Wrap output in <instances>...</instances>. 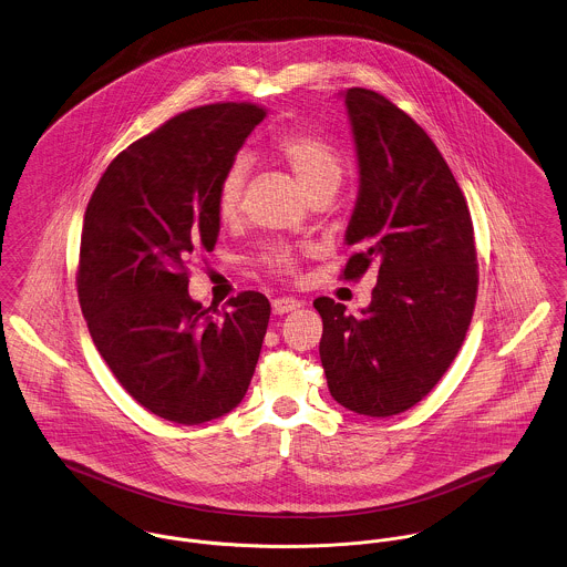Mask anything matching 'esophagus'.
I'll list each match as a JSON object with an SVG mask.
<instances>
[{
    "label": "esophagus",
    "mask_w": 567,
    "mask_h": 567,
    "mask_svg": "<svg viewBox=\"0 0 567 567\" xmlns=\"http://www.w3.org/2000/svg\"><path fill=\"white\" fill-rule=\"evenodd\" d=\"M301 303L297 301V299H292V297H281V299H275L272 301V312L275 315H288V312H292V310H297Z\"/></svg>",
    "instance_id": "1"
}]
</instances>
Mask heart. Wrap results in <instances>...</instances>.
Wrapping results in <instances>:
<instances>
[{
  "label": "heart",
  "instance_id": "b5f03b06",
  "mask_svg": "<svg viewBox=\"0 0 567 567\" xmlns=\"http://www.w3.org/2000/svg\"><path fill=\"white\" fill-rule=\"evenodd\" d=\"M275 155L286 163L310 196L336 189L344 176L342 155L317 133L292 128L272 142ZM248 178V162L243 155L227 163L216 185V212L223 223L238 218L243 209L244 187ZM266 264L284 275H295L299 255L288 246H277L266 255Z\"/></svg>",
  "mask_w": 567,
  "mask_h": 567
}]
</instances>
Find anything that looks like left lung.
<instances>
[{
  "instance_id": "8db88e82",
  "label": "left lung",
  "mask_w": 567,
  "mask_h": 567,
  "mask_svg": "<svg viewBox=\"0 0 567 567\" xmlns=\"http://www.w3.org/2000/svg\"><path fill=\"white\" fill-rule=\"evenodd\" d=\"M360 192L342 277L371 266L378 284L360 317L319 297V344L331 398L367 416L419 404L454 362L474 317L478 261L467 200L427 133L389 97L344 91Z\"/></svg>"
}]
</instances>
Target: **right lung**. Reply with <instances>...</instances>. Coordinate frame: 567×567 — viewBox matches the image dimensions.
I'll use <instances>...</instances> for the list:
<instances>
[{
    "instance_id": "1",
    "label": "right lung",
    "mask_w": 567,
    "mask_h": 567,
    "mask_svg": "<svg viewBox=\"0 0 567 567\" xmlns=\"http://www.w3.org/2000/svg\"><path fill=\"white\" fill-rule=\"evenodd\" d=\"M257 104L189 109L109 163L84 212L79 301L89 333L124 391L153 414L198 425L240 404L270 303L231 297L218 312L192 301L187 261L214 250L216 185Z\"/></svg>"
}]
</instances>
